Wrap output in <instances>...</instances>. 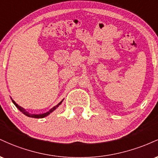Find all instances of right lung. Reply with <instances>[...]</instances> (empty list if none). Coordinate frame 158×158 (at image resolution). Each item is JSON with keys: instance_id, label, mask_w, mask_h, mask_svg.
Listing matches in <instances>:
<instances>
[{"instance_id": "add662e5", "label": "right lung", "mask_w": 158, "mask_h": 158, "mask_svg": "<svg viewBox=\"0 0 158 158\" xmlns=\"http://www.w3.org/2000/svg\"><path fill=\"white\" fill-rule=\"evenodd\" d=\"M61 102H62V101H61ZM61 102H59V104H58V105H57V106H54V107H53V108H51V109H50V110H49V111H48V112H47V113H45V114H39V115H37V114H29V113H28V112L25 111V110H24V109H23V108H21V106H19V105H18V104H16V103H15V102H14V101H13V100H12V102H13V103H14V104H15V106L16 107H17V108H19V109L20 110H21V111H22V112H23V113L25 114V115H27V117H32V118H43V117H47V116H48V115H49V114H50V113H51V112H52V111H53V110H55V109H56V108H57V107H58V106H59V105H60V104H61Z\"/></svg>"}]
</instances>
